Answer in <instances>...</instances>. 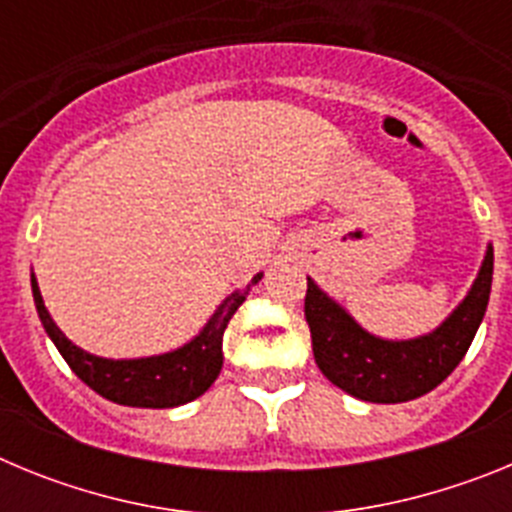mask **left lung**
Listing matches in <instances>:
<instances>
[{
	"label": "left lung",
	"instance_id": "obj_1",
	"mask_svg": "<svg viewBox=\"0 0 512 512\" xmlns=\"http://www.w3.org/2000/svg\"><path fill=\"white\" fill-rule=\"evenodd\" d=\"M492 246L472 289L433 333L384 341L366 333L336 300L307 277L305 318L320 372L348 395L366 402H408L431 392L454 372L485 318L492 287Z\"/></svg>",
	"mask_w": 512,
	"mask_h": 512
}]
</instances>
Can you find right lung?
<instances>
[{
  "mask_svg": "<svg viewBox=\"0 0 512 512\" xmlns=\"http://www.w3.org/2000/svg\"><path fill=\"white\" fill-rule=\"evenodd\" d=\"M259 279L261 274H256L251 284L233 292L223 305L217 307L215 315L207 320L205 328L200 330V336H194L182 348L161 356H148V359L117 361L87 354L84 348L74 346L45 310L35 277H30V284H33L35 307H38L45 333L51 336L66 364L71 366V372L81 382L92 387L104 400L117 402V405H128V408H176V405L197 400L212 387V382L223 369L225 328H228L235 310L243 305L253 284H259Z\"/></svg>",
  "mask_w": 512,
  "mask_h": 512,
  "instance_id": "add662e5",
  "label": "right lung"
}]
</instances>
